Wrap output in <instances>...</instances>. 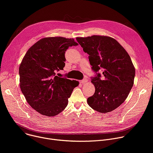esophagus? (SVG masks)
<instances>
[{"label": "esophagus", "mask_w": 153, "mask_h": 153, "mask_svg": "<svg viewBox=\"0 0 153 153\" xmlns=\"http://www.w3.org/2000/svg\"><path fill=\"white\" fill-rule=\"evenodd\" d=\"M87 81H88L87 79V78H84L83 80H80V83L82 84H85V83H87Z\"/></svg>", "instance_id": "34e87169"}]
</instances>
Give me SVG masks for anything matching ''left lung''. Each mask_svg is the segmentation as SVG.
Listing matches in <instances>:
<instances>
[{
  "mask_svg": "<svg viewBox=\"0 0 153 153\" xmlns=\"http://www.w3.org/2000/svg\"><path fill=\"white\" fill-rule=\"evenodd\" d=\"M77 41L87 53L92 69L101 74L91 79L95 94L87 98L88 105L101 113L118 108L127 98L133 87L135 69L125 48L113 37L94 35L76 37Z\"/></svg>",
  "mask_w": 153,
  "mask_h": 153,
  "instance_id": "8db88e82",
  "label": "left lung"
}]
</instances>
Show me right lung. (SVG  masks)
Here are the masks:
<instances>
[{"instance_id":"obj_1","label":"right lung","mask_w":153,"mask_h":153,"mask_svg":"<svg viewBox=\"0 0 153 153\" xmlns=\"http://www.w3.org/2000/svg\"><path fill=\"white\" fill-rule=\"evenodd\" d=\"M74 39L50 37L30 47L19 68V87L27 102L40 114L53 117L62 112L79 82L55 76L63 69L65 52L77 45Z\"/></svg>"}]
</instances>
